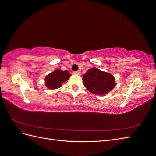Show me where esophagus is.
Masks as SVG:
<instances>
[{
    "label": "esophagus",
    "mask_w": 156,
    "mask_h": 156,
    "mask_svg": "<svg viewBox=\"0 0 156 156\" xmlns=\"http://www.w3.org/2000/svg\"><path fill=\"white\" fill-rule=\"evenodd\" d=\"M73 73H74V74H77V75H81V71H77V72H74Z\"/></svg>",
    "instance_id": "34e87169"
}]
</instances>
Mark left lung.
I'll return each mask as SVG.
<instances>
[{
	"mask_svg": "<svg viewBox=\"0 0 156 156\" xmlns=\"http://www.w3.org/2000/svg\"><path fill=\"white\" fill-rule=\"evenodd\" d=\"M83 81L88 90L96 95H105L116 85L113 75L96 68L88 69L83 75Z\"/></svg>",
	"mask_w": 156,
	"mask_h": 156,
	"instance_id": "1",
	"label": "left lung"
}]
</instances>
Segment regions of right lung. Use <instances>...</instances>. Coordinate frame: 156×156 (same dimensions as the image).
<instances>
[{"mask_svg": "<svg viewBox=\"0 0 156 156\" xmlns=\"http://www.w3.org/2000/svg\"><path fill=\"white\" fill-rule=\"evenodd\" d=\"M71 75L68 70L63 71L56 69L49 73L45 78V86L49 89H56L62 86V84L69 79Z\"/></svg>", "mask_w": 156, "mask_h": 156, "instance_id": "obj_1", "label": "right lung"}]
</instances>
